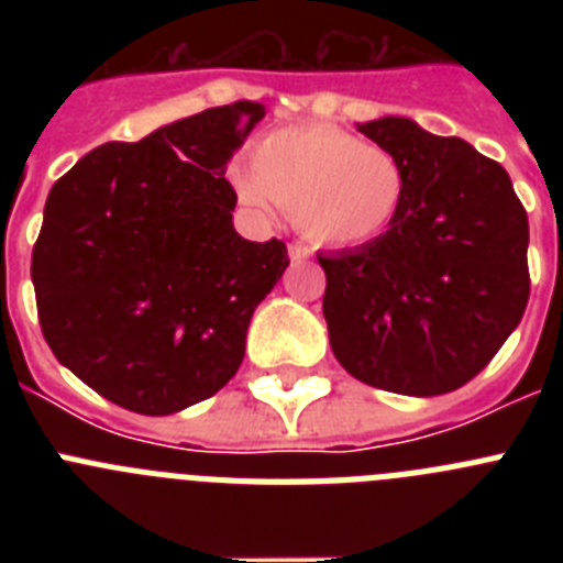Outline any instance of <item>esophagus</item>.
<instances>
[{
  "mask_svg": "<svg viewBox=\"0 0 563 563\" xmlns=\"http://www.w3.org/2000/svg\"><path fill=\"white\" fill-rule=\"evenodd\" d=\"M312 256V251L307 245H290V258L292 262H307Z\"/></svg>",
  "mask_w": 563,
  "mask_h": 563,
  "instance_id": "esophagus-1",
  "label": "esophagus"
}]
</instances>
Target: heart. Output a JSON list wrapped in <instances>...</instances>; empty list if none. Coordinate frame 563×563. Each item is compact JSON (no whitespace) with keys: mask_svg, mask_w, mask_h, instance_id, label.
Wrapping results in <instances>:
<instances>
[{"mask_svg":"<svg viewBox=\"0 0 563 563\" xmlns=\"http://www.w3.org/2000/svg\"><path fill=\"white\" fill-rule=\"evenodd\" d=\"M231 183L245 206L290 208L298 231L330 247L377 242L409 200V172L395 152L327 123L262 134Z\"/></svg>","mask_w":563,"mask_h":563,"instance_id":"1","label":"heart"}]
</instances>
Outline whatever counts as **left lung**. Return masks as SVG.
<instances>
[{
    "label": "left lung",
    "mask_w": 563,
    "mask_h": 563,
    "mask_svg": "<svg viewBox=\"0 0 563 563\" xmlns=\"http://www.w3.org/2000/svg\"><path fill=\"white\" fill-rule=\"evenodd\" d=\"M409 172V200L377 242L318 256L343 369L375 389L434 397L465 386L530 298L527 211L496 161L409 118L357 123Z\"/></svg>",
    "instance_id": "1"
}]
</instances>
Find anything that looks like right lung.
Listing matches in <instances>:
<instances>
[{
	"label": "right lung",
	"mask_w": 563,
	"mask_h": 563,
	"mask_svg": "<svg viewBox=\"0 0 563 563\" xmlns=\"http://www.w3.org/2000/svg\"><path fill=\"white\" fill-rule=\"evenodd\" d=\"M265 107L236 101L103 143L49 188L33 247L38 324L58 363L137 415L206 400L236 375L285 242L233 228L228 161Z\"/></svg>",
	"instance_id": "1"
}]
</instances>
